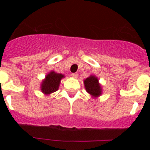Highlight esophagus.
I'll return each instance as SVG.
<instances>
[{
  "instance_id": "34e87169",
  "label": "esophagus",
  "mask_w": 150,
  "mask_h": 150,
  "mask_svg": "<svg viewBox=\"0 0 150 150\" xmlns=\"http://www.w3.org/2000/svg\"><path fill=\"white\" fill-rule=\"evenodd\" d=\"M71 75H72V78H78V73H72Z\"/></svg>"
}]
</instances>
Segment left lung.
Returning a JSON list of instances; mask_svg holds the SVG:
<instances>
[{
    "instance_id": "obj_1",
    "label": "left lung",
    "mask_w": 150,
    "mask_h": 150,
    "mask_svg": "<svg viewBox=\"0 0 150 150\" xmlns=\"http://www.w3.org/2000/svg\"><path fill=\"white\" fill-rule=\"evenodd\" d=\"M86 91L93 96H98L101 94L102 89L99 81L95 76H90L84 81Z\"/></svg>"
}]
</instances>
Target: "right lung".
<instances>
[{
	"label": "right lung",
	"mask_w": 150,
	"mask_h": 150,
	"mask_svg": "<svg viewBox=\"0 0 150 150\" xmlns=\"http://www.w3.org/2000/svg\"><path fill=\"white\" fill-rule=\"evenodd\" d=\"M64 77V75L62 74L51 72L46 75V79L42 83L41 91L45 94H49L57 91L59 88L60 81Z\"/></svg>",
	"instance_id": "obj_1"
}]
</instances>
